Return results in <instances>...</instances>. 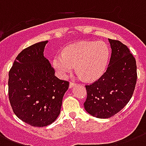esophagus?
Wrapping results in <instances>:
<instances>
[{"instance_id":"1","label":"esophagus","mask_w":146,"mask_h":146,"mask_svg":"<svg viewBox=\"0 0 146 146\" xmlns=\"http://www.w3.org/2000/svg\"><path fill=\"white\" fill-rule=\"evenodd\" d=\"M74 86H76L75 82H72V81H71V82H70V88H72V87H73Z\"/></svg>"}]
</instances>
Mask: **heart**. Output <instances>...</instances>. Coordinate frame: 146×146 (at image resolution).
<instances>
[{
	"instance_id": "obj_1",
	"label": "heart",
	"mask_w": 146,
	"mask_h": 146,
	"mask_svg": "<svg viewBox=\"0 0 146 146\" xmlns=\"http://www.w3.org/2000/svg\"><path fill=\"white\" fill-rule=\"evenodd\" d=\"M109 48L102 42H81L65 48L53 60V66L60 77L65 78L75 69L86 80H98L106 70Z\"/></svg>"
}]
</instances>
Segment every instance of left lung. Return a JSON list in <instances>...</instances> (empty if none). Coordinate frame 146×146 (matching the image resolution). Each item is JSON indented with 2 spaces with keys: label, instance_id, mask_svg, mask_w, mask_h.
<instances>
[{
  "label": "left lung",
  "instance_id": "8db88e82",
  "mask_svg": "<svg viewBox=\"0 0 146 146\" xmlns=\"http://www.w3.org/2000/svg\"><path fill=\"white\" fill-rule=\"evenodd\" d=\"M111 56L104 74L92 84L86 85V111L98 118H109L120 111L133 96L136 80V59L127 45L108 39Z\"/></svg>",
  "mask_w": 146,
  "mask_h": 146
}]
</instances>
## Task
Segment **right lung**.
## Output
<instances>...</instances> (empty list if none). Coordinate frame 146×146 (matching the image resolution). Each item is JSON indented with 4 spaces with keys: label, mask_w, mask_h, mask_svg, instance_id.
Returning <instances> with one entry per match:
<instances>
[{
    "label": "right lung",
    "mask_w": 146,
    "mask_h": 146,
    "mask_svg": "<svg viewBox=\"0 0 146 146\" xmlns=\"http://www.w3.org/2000/svg\"><path fill=\"white\" fill-rule=\"evenodd\" d=\"M48 41L23 49L9 71L8 95L13 111L33 127H45L59 116L69 82L54 75L44 57Z\"/></svg>",
    "instance_id": "add662e5"
}]
</instances>
